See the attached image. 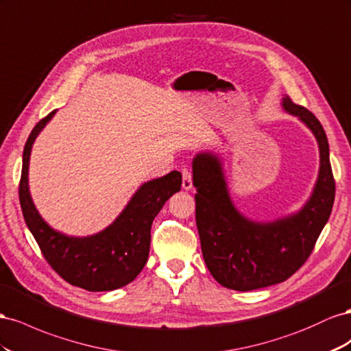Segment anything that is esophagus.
<instances>
[{
  "instance_id": "obj_1",
  "label": "esophagus",
  "mask_w": 351,
  "mask_h": 351,
  "mask_svg": "<svg viewBox=\"0 0 351 351\" xmlns=\"http://www.w3.org/2000/svg\"><path fill=\"white\" fill-rule=\"evenodd\" d=\"M182 188L186 189V191L193 188V173L188 167L182 169Z\"/></svg>"
}]
</instances>
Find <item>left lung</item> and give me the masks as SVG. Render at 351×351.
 Masks as SVG:
<instances>
[{
  "label": "left lung",
  "mask_w": 351,
  "mask_h": 351,
  "mask_svg": "<svg viewBox=\"0 0 351 351\" xmlns=\"http://www.w3.org/2000/svg\"><path fill=\"white\" fill-rule=\"evenodd\" d=\"M282 107L302 120L319 145L317 181L297 213L274 222L250 220L232 203L220 158L198 153L193 160L195 220L204 262L220 285L237 291L275 285L294 275L312 254L332 212L335 181L324 128L313 113L287 95Z\"/></svg>",
  "instance_id": "8db88e82"
}]
</instances>
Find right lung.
<instances>
[{"label":"right lung","mask_w":351,"mask_h":351,"mask_svg":"<svg viewBox=\"0 0 351 351\" xmlns=\"http://www.w3.org/2000/svg\"><path fill=\"white\" fill-rule=\"evenodd\" d=\"M54 113L56 110L36 123L23 149L19 198L25 222L49 266L64 281L88 291H112L132 282L145 266L153 220L169 197L181 189L182 175L173 170L143 184L123 212L101 232L89 237L58 232L38 213L27 181L32 145Z\"/></svg>","instance_id":"obj_1"}]
</instances>
